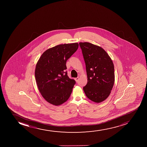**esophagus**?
Returning <instances> with one entry per match:
<instances>
[{"label": "esophagus", "mask_w": 147, "mask_h": 147, "mask_svg": "<svg viewBox=\"0 0 147 147\" xmlns=\"http://www.w3.org/2000/svg\"><path fill=\"white\" fill-rule=\"evenodd\" d=\"M75 80L76 81V82H78V80H79V77H78V78H75Z\"/></svg>", "instance_id": "obj_1"}]
</instances>
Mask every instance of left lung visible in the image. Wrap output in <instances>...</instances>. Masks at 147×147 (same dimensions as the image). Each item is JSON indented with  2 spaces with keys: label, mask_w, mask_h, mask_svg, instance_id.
Segmentation results:
<instances>
[{
  "label": "left lung",
  "mask_w": 147,
  "mask_h": 147,
  "mask_svg": "<svg viewBox=\"0 0 147 147\" xmlns=\"http://www.w3.org/2000/svg\"><path fill=\"white\" fill-rule=\"evenodd\" d=\"M88 78L83 90L87 97L96 103L108 98L115 81L114 67L111 58L99 46L88 42L79 43Z\"/></svg>",
  "instance_id": "left-lung-1"
}]
</instances>
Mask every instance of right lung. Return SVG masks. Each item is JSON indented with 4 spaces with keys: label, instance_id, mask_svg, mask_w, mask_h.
Instances as JSON below:
<instances>
[{
    "label": "right lung",
    "instance_id": "obj_1",
    "mask_svg": "<svg viewBox=\"0 0 147 147\" xmlns=\"http://www.w3.org/2000/svg\"><path fill=\"white\" fill-rule=\"evenodd\" d=\"M78 47L77 42L57 45L45 51L37 62L35 76L38 88L51 104L60 105L71 96L76 81L65 71L66 62Z\"/></svg>",
    "mask_w": 147,
    "mask_h": 147
}]
</instances>
